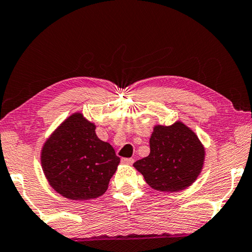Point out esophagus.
<instances>
[{"label":"esophagus","mask_w":252,"mask_h":252,"mask_svg":"<svg viewBox=\"0 0 252 252\" xmlns=\"http://www.w3.org/2000/svg\"><path fill=\"white\" fill-rule=\"evenodd\" d=\"M122 162L125 165H131L134 162L133 158H122Z\"/></svg>","instance_id":"1"}]
</instances>
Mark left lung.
Instances as JSON below:
<instances>
[{"label":"left lung","instance_id":"8db88e82","mask_svg":"<svg viewBox=\"0 0 252 252\" xmlns=\"http://www.w3.org/2000/svg\"><path fill=\"white\" fill-rule=\"evenodd\" d=\"M151 153L134 167L152 188L180 191L195 182L204 166L205 148L198 136L182 122L156 125L149 139Z\"/></svg>","mask_w":252,"mask_h":252}]
</instances>
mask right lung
<instances>
[{
    "label": "right lung",
    "instance_id": "right-lung-1",
    "mask_svg": "<svg viewBox=\"0 0 252 252\" xmlns=\"http://www.w3.org/2000/svg\"><path fill=\"white\" fill-rule=\"evenodd\" d=\"M95 128L81 113H75L43 145L44 175L55 191L70 200L103 195L121 161L112 145L97 137Z\"/></svg>",
    "mask_w": 252,
    "mask_h": 252
}]
</instances>
